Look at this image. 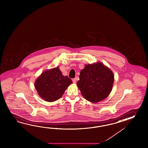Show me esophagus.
<instances>
[{
  "label": "esophagus",
  "mask_w": 148,
  "mask_h": 148,
  "mask_svg": "<svg viewBox=\"0 0 148 148\" xmlns=\"http://www.w3.org/2000/svg\"><path fill=\"white\" fill-rule=\"evenodd\" d=\"M72 80H73V83H74V84H75L76 83V78H73L72 79Z\"/></svg>",
  "instance_id": "obj_1"
}]
</instances>
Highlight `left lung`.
Returning a JSON list of instances; mask_svg holds the SVG:
<instances>
[{
	"label": "left lung",
	"instance_id": "left-lung-1",
	"mask_svg": "<svg viewBox=\"0 0 148 148\" xmlns=\"http://www.w3.org/2000/svg\"><path fill=\"white\" fill-rule=\"evenodd\" d=\"M114 80L111 70L98 62L85 66L84 69L80 71L77 85L86 100L97 103L110 94Z\"/></svg>",
	"mask_w": 148,
	"mask_h": 148
}]
</instances>
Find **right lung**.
<instances>
[{
    "label": "right lung",
    "mask_w": 148,
    "mask_h": 148,
    "mask_svg": "<svg viewBox=\"0 0 148 148\" xmlns=\"http://www.w3.org/2000/svg\"><path fill=\"white\" fill-rule=\"evenodd\" d=\"M72 83L71 79L62 75L57 67L42 73L35 82V87L42 99L52 102L59 99Z\"/></svg>",
    "instance_id": "obj_1"
}]
</instances>
